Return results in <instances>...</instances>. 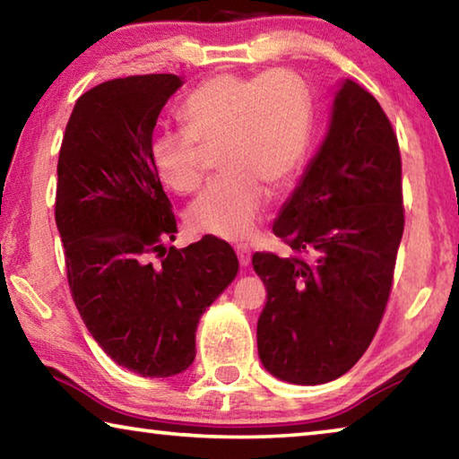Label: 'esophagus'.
Here are the masks:
<instances>
[{"label": "esophagus", "mask_w": 459, "mask_h": 459, "mask_svg": "<svg viewBox=\"0 0 459 459\" xmlns=\"http://www.w3.org/2000/svg\"><path fill=\"white\" fill-rule=\"evenodd\" d=\"M237 257H238V263L243 267H247L248 263H251V248H248L247 245H237Z\"/></svg>", "instance_id": "obj_1"}]
</instances>
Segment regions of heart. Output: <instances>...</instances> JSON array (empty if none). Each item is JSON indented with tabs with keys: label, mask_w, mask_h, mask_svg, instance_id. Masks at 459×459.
Wrapping results in <instances>:
<instances>
[{
	"label": "heart",
	"mask_w": 459,
	"mask_h": 459,
	"mask_svg": "<svg viewBox=\"0 0 459 459\" xmlns=\"http://www.w3.org/2000/svg\"><path fill=\"white\" fill-rule=\"evenodd\" d=\"M184 129L152 139L161 180L180 194L196 192L219 153L224 172L188 208L196 232L245 238L257 227L269 192L285 190L304 164L312 97L290 71L261 76L216 74L194 89L180 108Z\"/></svg>",
	"instance_id": "b5f03b06"
}]
</instances>
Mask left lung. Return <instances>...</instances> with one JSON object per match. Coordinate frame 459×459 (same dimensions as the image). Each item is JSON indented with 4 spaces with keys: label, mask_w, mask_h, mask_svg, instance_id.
<instances>
[{
    "label": "left lung",
    "mask_w": 459,
    "mask_h": 459,
    "mask_svg": "<svg viewBox=\"0 0 459 459\" xmlns=\"http://www.w3.org/2000/svg\"><path fill=\"white\" fill-rule=\"evenodd\" d=\"M403 229L397 134L378 100L346 81L322 150L273 224L293 255H253L267 290L257 346L271 375L322 385L360 360L385 316Z\"/></svg>",
    "instance_id": "obj_1"
}]
</instances>
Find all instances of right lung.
<instances>
[{
  "mask_svg": "<svg viewBox=\"0 0 459 459\" xmlns=\"http://www.w3.org/2000/svg\"><path fill=\"white\" fill-rule=\"evenodd\" d=\"M176 74H137L79 97L58 153L54 219L68 287L97 344L142 377H172L196 356V325L238 271L227 240H176L172 202L152 161Z\"/></svg>",
  "mask_w": 459,
  "mask_h": 459,
  "instance_id": "add662e5",
  "label": "right lung"
}]
</instances>
